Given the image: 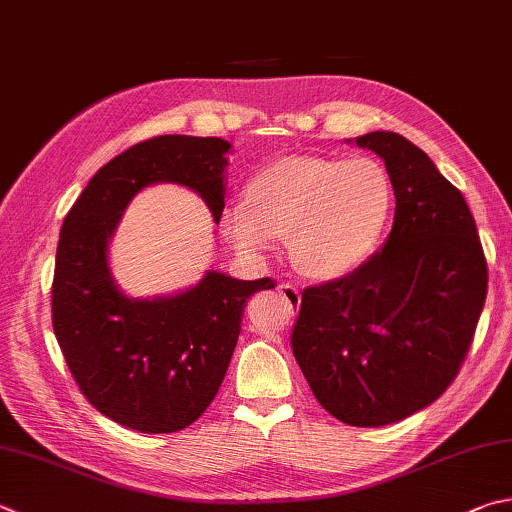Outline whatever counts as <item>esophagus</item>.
I'll return each instance as SVG.
<instances>
[{"label":"esophagus","instance_id":"esophagus-1","mask_svg":"<svg viewBox=\"0 0 512 512\" xmlns=\"http://www.w3.org/2000/svg\"><path fill=\"white\" fill-rule=\"evenodd\" d=\"M280 293L286 297L288 306H293V309H297V306H300L302 293H300V288H297V286H293V284H280Z\"/></svg>","mask_w":512,"mask_h":512}]
</instances>
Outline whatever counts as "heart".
I'll use <instances>...</instances> for the list:
<instances>
[{
  "instance_id": "obj_1",
  "label": "heart",
  "mask_w": 512,
  "mask_h": 512,
  "mask_svg": "<svg viewBox=\"0 0 512 512\" xmlns=\"http://www.w3.org/2000/svg\"><path fill=\"white\" fill-rule=\"evenodd\" d=\"M394 208L392 174L380 161L295 154L262 167L246 185V203L224 210L221 228L250 257L288 239L297 273L336 282L369 262Z\"/></svg>"
}]
</instances>
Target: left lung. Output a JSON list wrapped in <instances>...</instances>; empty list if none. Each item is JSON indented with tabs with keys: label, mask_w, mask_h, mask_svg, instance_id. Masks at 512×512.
I'll use <instances>...</instances> for the list:
<instances>
[{
	"label": "left lung",
	"mask_w": 512,
	"mask_h": 512,
	"mask_svg": "<svg viewBox=\"0 0 512 512\" xmlns=\"http://www.w3.org/2000/svg\"><path fill=\"white\" fill-rule=\"evenodd\" d=\"M356 145L392 174L394 226L356 273L304 288L291 347L324 410L380 427L432 405L459 374L488 266L466 199L430 156L394 132Z\"/></svg>",
	"instance_id": "left-lung-1"
}]
</instances>
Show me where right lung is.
Returning <instances> with one entry per match:
<instances>
[{
  "label": "right lung",
  "mask_w": 512,
  "mask_h": 512,
  "mask_svg": "<svg viewBox=\"0 0 512 512\" xmlns=\"http://www.w3.org/2000/svg\"><path fill=\"white\" fill-rule=\"evenodd\" d=\"M224 138L156 136L102 165L60 230L51 291L53 331L80 392L100 414L143 434L179 432L208 410L235 351L244 304L271 277L206 271L185 291L129 297L109 268V241L138 192L176 183L219 224Z\"/></svg>",
  "instance_id": "add662e5"
}]
</instances>
